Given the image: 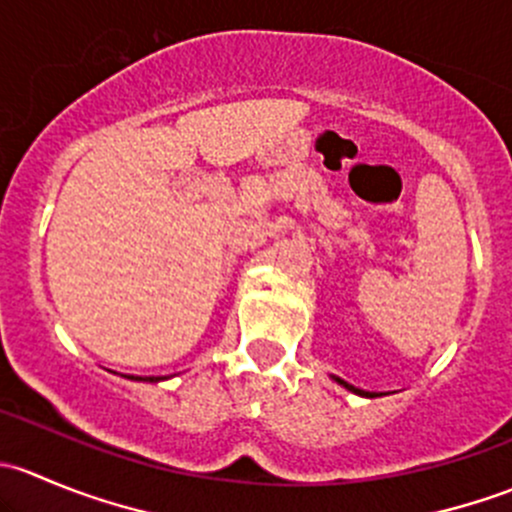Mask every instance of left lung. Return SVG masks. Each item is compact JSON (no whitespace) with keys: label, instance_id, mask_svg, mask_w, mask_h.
<instances>
[{"label":"left lung","instance_id":"8db88e82","mask_svg":"<svg viewBox=\"0 0 512 512\" xmlns=\"http://www.w3.org/2000/svg\"><path fill=\"white\" fill-rule=\"evenodd\" d=\"M334 381H337V384H342L344 389H349V391H352V394H359V396H374V394H369V391H361V389H356V386L347 384V381H344V379H339V376H334Z\"/></svg>","mask_w":512,"mask_h":512}]
</instances>
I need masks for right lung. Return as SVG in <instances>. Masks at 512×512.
<instances>
[{"instance_id": "obj_1", "label": "right lung", "mask_w": 512, "mask_h": 512, "mask_svg": "<svg viewBox=\"0 0 512 512\" xmlns=\"http://www.w3.org/2000/svg\"><path fill=\"white\" fill-rule=\"evenodd\" d=\"M131 379H133V376H131ZM136 381H138V379H136ZM141 381H160V379H158V376H148V379H141Z\"/></svg>"}]
</instances>
